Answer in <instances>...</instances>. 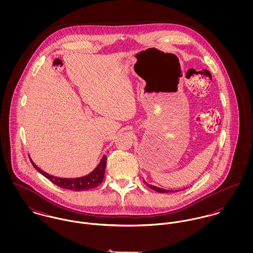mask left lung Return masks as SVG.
<instances>
[{"label": "left lung", "instance_id": "1", "mask_svg": "<svg viewBox=\"0 0 253 253\" xmlns=\"http://www.w3.org/2000/svg\"><path fill=\"white\" fill-rule=\"evenodd\" d=\"M144 183H146V185H147L149 188H151L152 190H154V191H156V192H158V193H169V192H178V191H179V190H175V191H173V190H165V189H162V188H159V187L150 185V184H148L146 181H144Z\"/></svg>", "mask_w": 253, "mask_h": 253}]
</instances>
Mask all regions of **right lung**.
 Segmentation results:
<instances>
[{"instance_id": "obj_1", "label": "right lung", "mask_w": 253, "mask_h": 253, "mask_svg": "<svg viewBox=\"0 0 253 253\" xmlns=\"http://www.w3.org/2000/svg\"><path fill=\"white\" fill-rule=\"evenodd\" d=\"M30 161L37 170L41 174H42L44 177H46L48 180L51 181L53 184H55L63 189H68V190H73V191H86V190L95 188L99 184L102 183L103 178H104V173H105L107 158H106V156H103L99 165L95 168V169L93 171H91L87 175L78 177V178H61V177L49 175L48 173H46L43 170H42L41 169H39L31 159H30Z\"/></svg>"}]
</instances>
